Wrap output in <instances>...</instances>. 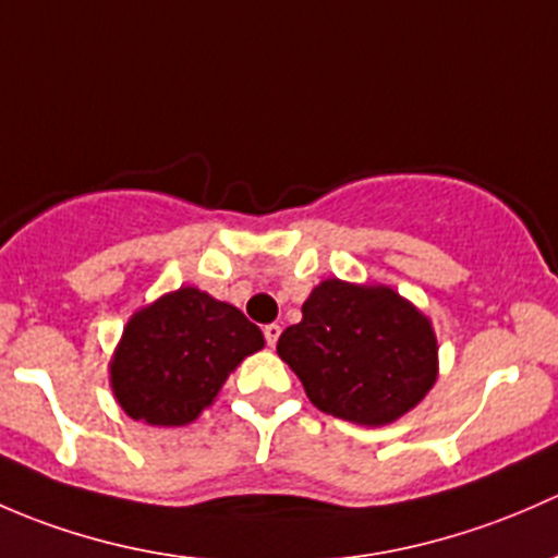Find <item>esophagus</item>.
Returning a JSON list of instances; mask_svg holds the SVG:
<instances>
[{
    "mask_svg": "<svg viewBox=\"0 0 558 558\" xmlns=\"http://www.w3.org/2000/svg\"><path fill=\"white\" fill-rule=\"evenodd\" d=\"M263 336H266L268 347H277V341H279V336H281V327L277 325V322H271V325L263 327Z\"/></svg>",
    "mask_w": 558,
    "mask_h": 558,
    "instance_id": "esophagus-1",
    "label": "esophagus"
}]
</instances>
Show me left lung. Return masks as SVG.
I'll return each instance as SVG.
<instances>
[{"label":"left lung","instance_id":"8db88e82","mask_svg":"<svg viewBox=\"0 0 558 558\" xmlns=\"http://www.w3.org/2000/svg\"><path fill=\"white\" fill-rule=\"evenodd\" d=\"M277 352L319 411L384 427L416 408L438 378L429 319L392 287L325 279Z\"/></svg>","mask_w":558,"mask_h":558}]
</instances>
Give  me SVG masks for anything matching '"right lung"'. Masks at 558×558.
I'll return each mask as SVG.
<instances>
[{
    "label": "right lung",
    "mask_w": 558,
    "mask_h": 558,
    "mask_svg": "<svg viewBox=\"0 0 558 558\" xmlns=\"http://www.w3.org/2000/svg\"><path fill=\"white\" fill-rule=\"evenodd\" d=\"M263 343L260 327L236 306L180 287L129 319L109 384L134 422L182 427L215 403L226 378Z\"/></svg>",
    "instance_id": "right-lung-1"
}]
</instances>
